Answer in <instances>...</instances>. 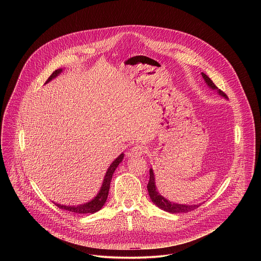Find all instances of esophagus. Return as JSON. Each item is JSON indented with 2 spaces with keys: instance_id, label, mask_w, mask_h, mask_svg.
<instances>
[{
  "instance_id": "1",
  "label": "esophagus",
  "mask_w": 261,
  "mask_h": 261,
  "mask_svg": "<svg viewBox=\"0 0 261 261\" xmlns=\"http://www.w3.org/2000/svg\"><path fill=\"white\" fill-rule=\"evenodd\" d=\"M147 150H148V148L145 145L138 144L130 149V153L136 154V155H142V154H145L147 152Z\"/></svg>"
}]
</instances>
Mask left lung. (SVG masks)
I'll return each instance as SVG.
<instances>
[{
	"label": "left lung",
	"instance_id": "obj_1",
	"mask_svg": "<svg viewBox=\"0 0 261 261\" xmlns=\"http://www.w3.org/2000/svg\"><path fill=\"white\" fill-rule=\"evenodd\" d=\"M202 76L204 78V80L206 81V83L208 84L209 87H211L212 89L217 90V92L222 95L225 98H228L227 95L224 93L222 90L218 89V87L213 83V81L205 74L202 73ZM148 191H149V198L151 199V201L162 210H165L167 212L173 213V214H177V213H188L190 211H193L195 209H197L198 207H200L201 204L198 205H184V204H178V203H172L171 201L165 199L156 190L155 184H154V176H153V172L150 169L149 170V181L148 184Z\"/></svg>",
	"mask_w": 261,
	"mask_h": 261
}]
</instances>
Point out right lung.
<instances>
[{
  "instance_id": "right-lung-1",
  "label": "right lung",
  "mask_w": 261,
  "mask_h": 261,
  "mask_svg": "<svg viewBox=\"0 0 261 261\" xmlns=\"http://www.w3.org/2000/svg\"><path fill=\"white\" fill-rule=\"evenodd\" d=\"M62 72V69H57L55 70L52 74L49 76V78L47 79L46 83L49 82L50 80H52L53 78H55L57 75ZM123 159V153L119 154L113 162L112 165L110 166V168L108 169V172L106 173L105 176V180L102 183V186L100 188L99 193L96 195V197L91 200L90 202L86 203V204H82V205H78V206H64V205H60L57 203H54L58 208L69 211V212H73V213H78V214H86V213H90L93 214L96 211H99L102 206L105 205V203L107 202L108 196H109V191H110V187H111V182H112V175L113 172L115 171V169L117 168V166L121 163Z\"/></svg>"
}]
</instances>
